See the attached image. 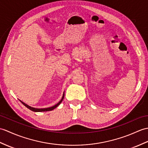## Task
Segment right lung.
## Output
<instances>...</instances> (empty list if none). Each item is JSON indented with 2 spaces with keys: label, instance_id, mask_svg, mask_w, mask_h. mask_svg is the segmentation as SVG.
I'll list each match as a JSON object with an SVG mask.
<instances>
[{
  "label": "right lung",
  "instance_id": "obj_1",
  "mask_svg": "<svg viewBox=\"0 0 148 148\" xmlns=\"http://www.w3.org/2000/svg\"><path fill=\"white\" fill-rule=\"evenodd\" d=\"M64 98V92L63 97H62V99H61V100H60L59 102H58L57 104H56V105H54V106H51V107L47 108H35L32 107V106H29V105H26V103H25L23 102V101H20L22 103L26 106V107H27V108H29V110H32V111H33V112H47V111H51V110H53V109H55V108H56V107H57V106L61 103V102L62 101Z\"/></svg>",
  "mask_w": 148,
  "mask_h": 148
}]
</instances>
